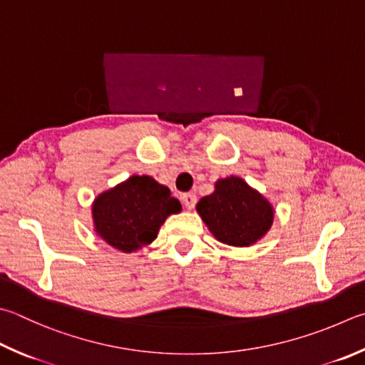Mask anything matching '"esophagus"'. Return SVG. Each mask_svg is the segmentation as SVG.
Wrapping results in <instances>:
<instances>
[{
	"label": "esophagus",
	"mask_w": 365,
	"mask_h": 365,
	"mask_svg": "<svg viewBox=\"0 0 365 365\" xmlns=\"http://www.w3.org/2000/svg\"><path fill=\"white\" fill-rule=\"evenodd\" d=\"M196 201H197V197H196V195H193V193H185V195H182V202H183V205H185V207H187L188 210L195 209Z\"/></svg>",
	"instance_id": "esophagus-1"
}]
</instances>
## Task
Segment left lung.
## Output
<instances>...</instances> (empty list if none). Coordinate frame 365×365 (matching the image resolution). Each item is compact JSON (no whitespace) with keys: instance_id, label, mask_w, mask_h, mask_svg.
Wrapping results in <instances>:
<instances>
[{"instance_id":"obj_1","label":"left lung","mask_w":365,"mask_h":365,"mask_svg":"<svg viewBox=\"0 0 365 365\" xmlns=\"http://www.w3.org/2000/svg\"><path fill=\"white\" fill-rule=\"evenodd\" d=\"M196 210L218 241L236 247L262 240L274 218L271 204L240 177L218 180L214 193L204 196Z\"/></svg>"}]
</instances>
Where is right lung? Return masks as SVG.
<instances>
[{
	"instance_id": "add662e5",
	"label": "right lung",
	"mask_w": 365,
	"mask_h": 365,
	"mask_svg": "<svg viewBox=\"0 0 365 365\" xmlns=\"http://www.w3.org/2000/svg\"><path fill=\"white\" fill-rule=\"evenodd\" d=\"M180 210V202L168 187L148 175H132L97 197L92 217L105 242L132 252L155 241L165 218Z\"/></svg>"
}]
</instances>
